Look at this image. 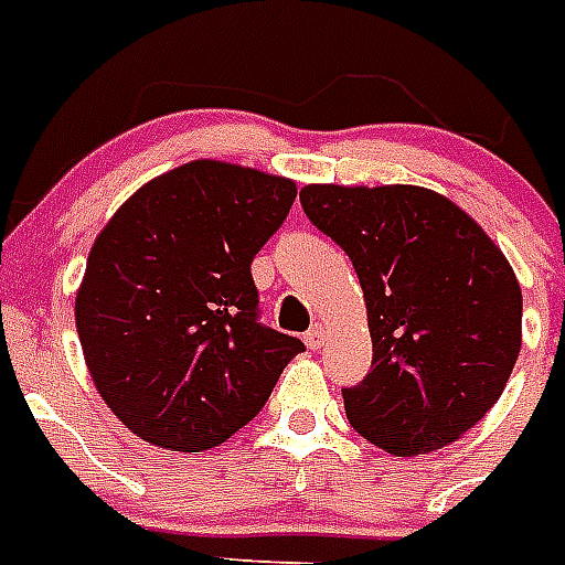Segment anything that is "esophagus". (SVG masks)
<instances>
[{
  "instance_id": "esophagus-1",
  "label": "esophagus",
  "mask_w": 565,
  "mask_h": 565,
  "mask_svg": "<svg viewBox=\"0 0 565 565\" xmlns=\"http://www.w3.org/2000/svg\"><path fill=\"white\" fill-rule=\"evenodd\" d=\"M305 342H307V348H310V351H319V348L328 342V328H324L322 322H316L313 328L305 333Z\"/></svg>"
}]
</instances>
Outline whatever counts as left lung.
Masks as SVG:
<instances>
[{
    "mask_svg": "<svg viewBox=\"0 0 565 565\" xmlns=\"http://www.w3.org/2000/svg\"><path fill=\"white\" fill-rule=\"evenodd\" d=\"M301 209L360 275L374 360L342 388L356 433L424 456L476 426L522 345V290L505 255L452 200L417 185H305Z\"/></svg>",
    "mask_w": 565,
    "mask_h": 565,
    "instance_id": "obj_1",
    "label": "left lung"
}]
</instances>
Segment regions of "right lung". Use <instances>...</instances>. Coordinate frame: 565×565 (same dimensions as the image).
<instances>
[{
	"label": "right lung",
	"mask_w": 565,
	"mask_h": 565,
	"mask_svg": "<svg viewBox=\"0 0 565 565\" xmlns=\"http://www.w3.org/2000/svg\"><path fill=\"white\" fill-rule=\"evenodd\" d=\"M296 182L196 159L150 179L86 260L75 322L95 388L127 429L203 452L264 409L305 342L260 324L252 260Z\"/></svg>",
	"instance_id": "right-lung-1"
}]
</instances>
